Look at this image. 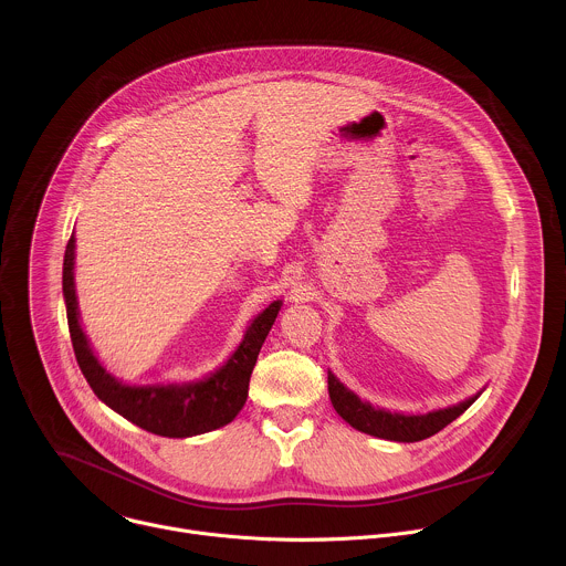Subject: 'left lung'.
Returning a JSON list of instances; mask_svg holds the SVG:
<instances>
[{
  "label": "left lung",
  "instance_id": "obj_1",
  "mask_svg": "<svg viewBox=\"0 0 566 566\" xmlns=\"http://www.w3.org/2000/svg\"><path fill=\"white\" fill-rule=\"evenodd\" d=\"M327 382H329V398L334 402V410L352 428L365 434L387 439V441H398V443H415L437 434L457 417H461L481 394L476 391L474 396H468L465 400L454 402V406L432 410L426 415H402V412H389L385 408H374L369 400H363L358 394L347 389L332 371Z\"/></svg>",
  "mask_w": 566,
  "mask_h": 566
}]
</instances>
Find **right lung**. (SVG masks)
<instances>
[{
    "label": "right lung",
    "instance_id": "1",
    "mask_svg": "<svg viewBox=\"0 0 566 566\" xmlns=\"http://www.w3.org/2000/svg\"><path fill=\"white\" fill-rule=\"evenodd\" d=\"M73 266L75 237L71 234L62 266V293L66 304L69 334L80 371L85 374L90 387L105 406H109L134 426L170 439H186L212 432L228 426L239 415L249 396L253 367L282 308V300L271 302L262 313L253 317L237 349L221 367H217L208 376L188 382L129 385L118 380L103 367L96 352L92 349L83 325H80Z\"/></svg>",
    "mask_w": 566,
    "mask_h": 566
}]
</instances>
